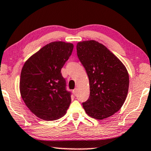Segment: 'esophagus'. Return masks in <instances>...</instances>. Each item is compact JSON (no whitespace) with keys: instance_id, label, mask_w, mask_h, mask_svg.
<instances>
[{"instance_id":"esophagus-1","label":"esophagus","mask_w":151,"mask_h":151,"mask_svg":"<svg viewBox=\"0 0 151 151\" xmlns=\"http://www.w3.org/2000/svg\"><path fill=\"white\" fill-rule=\"evenodd\" d=\"M73 93L74 95H76V93H77V89H76V88L75 89L73 90Z\"/></svg>"}]
</instances>
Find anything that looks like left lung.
<instances>
[{"instance_id":"1","label":"left lung","mask_w":151,"mask_h":151,"mask_svg":"<svg viewBox=\"0 0 151 151\" xmlns=\"http://www.w3.org/2000/svg\"><path fill=\"white\" fill-rule=\"evenodd\" d=\"M77 55L89 80L90 95L83 103L89 116L104 119L118 111L129 87L126 66L105 47L94 40L78 42Z\"/></svg>"}]
</instances>
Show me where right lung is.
Listing matches in <instances>:
<instances>
[{"label": "right lung", "instance_id": "right-lung-1", "mask_svg": "<svg viewBox=\"0 0 151 151\" xmlns=\"http://www.w3.org/2000/svg\"><path fill=\"white\" fill-rule=\"evenodd\" d=\"M73 49L71 43L51 42L23 66L19 85L21 97L33 114L43 120L60 119L71 104V92L66 90L61 69Z\"/></svg>", "mask_w": 151, "mask_h": 151}]
</instances>
